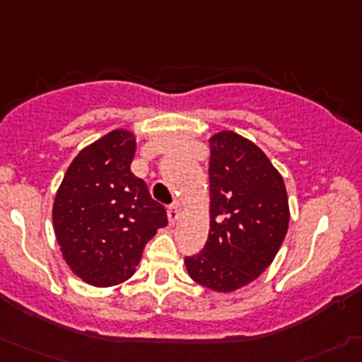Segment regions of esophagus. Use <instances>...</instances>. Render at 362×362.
Instances as JSON below:
<instances>
[{
    "label": "esophagus",
    "instance_id": "1",
    "mask_svg": "<svg viewBox=\"0 0 362 362\" xmlns=\"http://www.w3.org/2000/svg\"><path fill=\"white\" fill-rule=\"evenodd\" d=\"M168 218H170L171 223H177L178 218H180V207L178 205H170L168 207Z\"/></svg>",
    "mask_w": 362,
    "mask_h": 362
}]
</instances>
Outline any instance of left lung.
Returning <instances> with one entry per match:
<instances>
[{"instance_id":"1","label":"left lung","mask_w":362,"mask_h":362,"mask_svg":"<svg viewBox=\"0 0 362 362\" xmlns=\"http://www.w3.org/2000/svg\"><path fill=\"white\" fill-rule=\"evenodd\" d=\"M211 230L185 257L189 276L218 293L245 288L266 272L289 227L282 177L264 151L230 130L209 139Z\"/></svg>"}]
</instances>
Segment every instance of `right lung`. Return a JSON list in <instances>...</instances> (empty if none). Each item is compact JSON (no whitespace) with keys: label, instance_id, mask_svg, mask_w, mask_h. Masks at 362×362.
<instances>
[{"label":"right lung","instance_id":"right-lung-1","mask_svg":"<svg viewBox=\"0 0 362 362\" xmlns=\"http://www.w3.org/2000/svg\"><path fill=\"white\" fill-rule=\"evenodd\" d=\"M134 155L132 132H109L73 158L53 202L64 261L96 288L130 279L144 245L168 225L165 209L130 171Z\"/></svg>","mask_w":362,"mask_h":362}]
</instances>
